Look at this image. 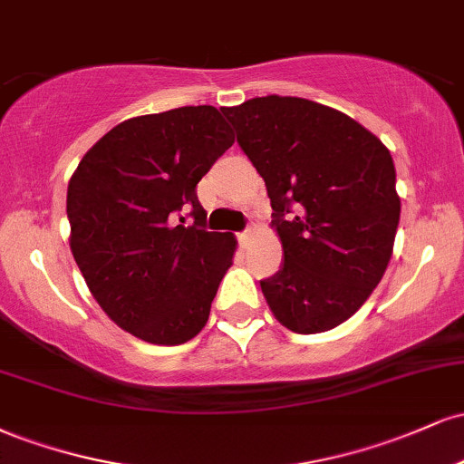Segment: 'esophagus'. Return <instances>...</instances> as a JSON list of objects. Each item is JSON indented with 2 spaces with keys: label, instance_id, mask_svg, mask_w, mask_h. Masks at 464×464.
Segmentation results:
<instances>
[{
  "label": "esophagus",
  "instance_id": "esophagus-1",
  "mask_svg": "<svg viewBox=\"0 0 464 464\" xmlns=\"http://www.w3.org/2000/svg\"><path fill=\"white\" fill-rule=\"evenodd\" d=\"M237 239H239V244H242V246H246L248 239H250V228H246V231H242V233H237Z\"/></svg>",
  "mask_w": 464,
  "mask_h": 464
}]
</instances>
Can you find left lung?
Returning a JSON list of instances; mask_svg holds the SVG:
<instances>
[{
    "label": "left lung",
    "instance_id": "obj_1",
    "mask_svg": "<svg viewBox=\"0 0 464 464\" xmlns=\"http://www.w3.org/2000/svg\"><path fill=\"white\" fill-rule=\"evenodd\" d=\"M268 189L284 266L259 281L295 334L338 327L364 305L391 262L401 214L388 148L349 115L303 98L222 106Z\"/></svg>",
    "mask_w": 464,
    "mask_h": 464
}]
</instances>
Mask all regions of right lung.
I'll use <instances>...</instances> for the list:
<instances>
[{"label":"right lung","instance_id":"1","mask_svg":"<svg viewBox=\"0 0 464 464\" xmlns=\"http://www.w3.org/2000/svg\"><path fill=\"white\" fill-rule=\"evenodd\" d=\"M233 141L216 106L130 117L69 179L73 259L106 316L143 343L174 347L207 324L237 239L205 231L196 185Z\"/></svg>","mask_w":464,"mask_h":464}]
</instances>
